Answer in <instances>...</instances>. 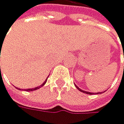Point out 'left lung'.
<instances>
[{
    "label": "left lung",
    "mask_w": 124,
    "mask_h": 124,
    "mask_svg": "<svg viewBox=\"0 0 124 124\" xmlns=\"http://www.w3.org/2000/svg\"><path fill=\"white\" fill-rule=\"evenodd\" d=\"M123 49H124V48H123ZM76 87H77V86H76ZM77 88H78V89L80 91H81V92H84V93L88 94H94V93H91V92H88V91H83V90H81V89H80L79 88H78V87H77ZM99 93L101 94V92H99ZM99 93L98 92V93H95V94H99Z\"/></svg>",
    "instance_id": "obj_1"
}]
</instances>
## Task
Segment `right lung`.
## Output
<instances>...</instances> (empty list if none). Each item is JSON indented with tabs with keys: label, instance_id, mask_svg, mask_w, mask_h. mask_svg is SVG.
Listing matches in <instances>:
<instances>
[{
	"label": "right lung",
	"instance_id": "right-lung-1",
	"mask_svg": "<svg viewBox=\"0 0 124 124\" xmlns=\"http://www.w3.org/2000/svg\"><path fill=\"white\" fill-rule=\"evenodd\" d=\"M46 81H44V83H43V85H42L39 86V87L34 88H33V89H27L26 91H35V90H37V89H39V88H41V87H42V86H43V85H44L46 84Z\"/></svg>",
	"mask_w": 124,
	"mask_h": 124
}]
</instances>
